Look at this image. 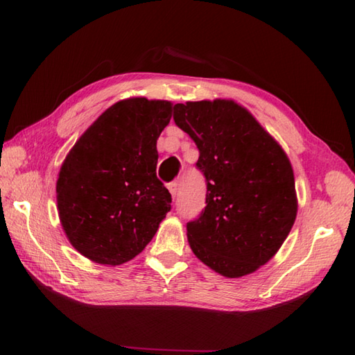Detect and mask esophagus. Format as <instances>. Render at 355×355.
Instances as JSON below:
<instances>
[{
    "label": "esophagus",
    "mask_w": 355,
    "mask_h": 355,
    "mask_svg": "<svg viewBox=\"0 0 355 355\" xmlns=\"http://www.w3.org/2000/svg\"><path fill=\"white\" fill-rule=\"evenodd\" d=\"M168 189H169L172 197H177V192H178V184L177 183H169L168 184Z\"/></svg>",
    "instance_id": "obj_1"
}]
</instances>
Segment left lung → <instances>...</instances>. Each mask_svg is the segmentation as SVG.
I'll use <instances>...</instances> for the list:
<instances>
[{
  "label": "left lung",
  "instance_id": "left-lung-1",
  "mask_svg": "<svg viewBox=\"0 0 355 355\" xmlns=\"http://www.w3.org/2000/svg\"><path fill=\"white\" fill-rule=\"evenodd\" d=\"M206 178V207L186 225L195 256L225 277L253 273L273 258L297 214L288 157L245 108L232 101L173 107Z\"/></svg>",
  "mask_w": 355,
  "mask_h": 355
}]
</instances>
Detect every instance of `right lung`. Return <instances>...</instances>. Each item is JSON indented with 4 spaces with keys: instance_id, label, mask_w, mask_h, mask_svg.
Listing matches in <instances>:
<instances>
[{
    "instance_id": "right-lung-1",
    "label": "right lung",
    "mask_w": 355,
    "mask_h": 355,
    "mask_svg": "<svg viewBox=\"0 0 355 355\" xmlns=\"http://www.w3.org/2000/svg\"><path fill=\"white\" fill-rule=\"evenodd\" d=\"M171 112L166 101H120L67 155L56 183L59 218L85 258L105 266L132 259L171 210V193L155 172L157 139Z\"/></svg>"
}]
</instances>
